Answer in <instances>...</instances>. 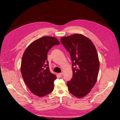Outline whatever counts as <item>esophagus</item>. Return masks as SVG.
<instances>
[{
  "label": "esophagus",
  "mask_w": 120,
  "mask_h": 120,
  "mask_svg": "<svg viewBox=\"0 0 120 120\" xmlns=\"http://www.w3.org/2000/svg\"><path fill=\"white\" fill-rule=\"evenodd\" d=\"M63 73H62V72H61V73H59L58 74L59 76V77H62V76H63Z\"/></svg>",
  "instance_id": "1"
}]
</instances>
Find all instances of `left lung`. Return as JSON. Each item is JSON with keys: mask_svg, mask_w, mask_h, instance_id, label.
<instances>
[{"mask_svg": "<svg viewBox=\"0 0 120 120\" xmlns=\"http://www.w3.org/2000/svg\"><path fill=\"white\" fill-rule=\"evenodd\" d=\"M60 40L72 61L73 75L67 82L68 90L75 97H83L97 81L100 63L96 49L90 39L80 34L63 37Z\"/></svg>", "mask_w": 120, "mask_h": 120, "instance_id": "8db88e82", "label": "left lung"}]
</instances>
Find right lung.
I'll use <instances>...</instances> for the list:
<instances>
[{"label":"right lung","instance_id":"right-lung-1","mask_svg":"<svg viewBox=\"0 0 120 120\" xmlns=\"http://www.w3.org/2000/svg\"><path fill=\"white\" fill-rule=\"evenodd\" d=\"M60 42L55 37L43 36L31 43L25 50L21 64L24 81L34 95L45 96L52 92L56 76L50 72L47 54Z\"/></svg>","mask_w":120,"mask_h":120}]
</instances>
